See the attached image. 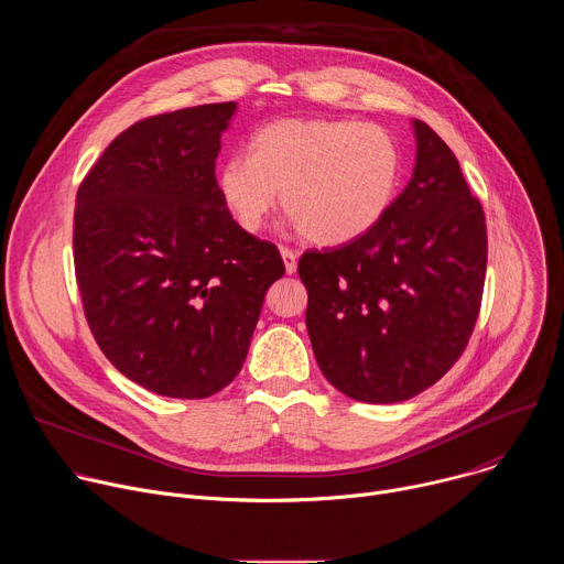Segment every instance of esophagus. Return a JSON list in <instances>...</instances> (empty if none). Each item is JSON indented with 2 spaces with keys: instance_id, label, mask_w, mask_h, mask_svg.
Listing matches in <instances>:
<instances>
[{
  "instance_id": "esophagus-1",
  "label": "esophagus",
  "mask_w": 564,
  "mask_h": 564,
  "mask_svg": "<svg viewBox=\"0 0 564 564\" xmlns=\"http://www.w3.org/2000/svg\"><path fill=\"white\" fill-rule=\"evenodd\" d=\"M281 257H283V263H285V272L294 274L296 272V261H299L296 252H292L288 248H281Z\"/></svg>"
}]
</instances>
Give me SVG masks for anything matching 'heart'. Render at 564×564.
<instances>
[{
    "mask_svg": "<svg viewBox=\"0 0 564 564\" xmlns=\"http://www.w3.org/2000/svg\"><path fill=\"white\" fill-rule=\"evenodd\" d=\"M401 176L394 135L377 122L285 118L261 127L248 153L218 170V192L246 231H259L279 203L312 243L344 246L390 209Z\"/></svg>",
    "mask_w": 564,
    "mask_h": 564,
    "instance_id": "1",
    "label": "heart"
}]
</instances>
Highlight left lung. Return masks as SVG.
<instances>
[{"label":"left lung","mask_w":564,"mask_h":564,"mask_svg":"<svg viewBox=\"0 0 564 564\" xmlns=\"http://www.w3.org/2000/svg\"><path fill=\"white\" fill-rule=\"evenodd\" d=\"M413 127V178L379 225L299 259L316 364L366 404H394L442 379L473 335L485 292V209L448 144L426 122Z\"/></svg>","instance_id":"left-lung-1"}]
</instances>
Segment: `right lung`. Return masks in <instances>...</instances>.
Instances as JSON below:
<instances>
[{"instance_id": "1", "label": "right lung", "mask_w": 564, "mask_h": 564, "mask_svg": "<svg viewBox=\"0 0 564 564\" xmlns=\"http://www.w3.org/2000/svg\"><path fill=\"white\" fill-rule=\"evenodd\" d=\"M236 102L144 118L79 183L75 281L105 357L174 399L223 390L243 368L268 288L283 276L270 240L240 227L216 181Z\"/></svg>"}]
</instances>
